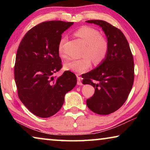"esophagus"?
<instances>
[{
  "label": "esophagus",
  "mask_w": 150,
  "mask_h": 150,
  "mask_svg": "<svg viewBox=\"0 0 150 150\" xmlns=\"http://www.w3.org/2000/svg\"><path fill=\"white\" fill-rule=\"evenodd\" d=\"M77 85H82V82H81V79L78 75H77Z\"/></svg>",
  "instance_id": "1"
}]
</instances>
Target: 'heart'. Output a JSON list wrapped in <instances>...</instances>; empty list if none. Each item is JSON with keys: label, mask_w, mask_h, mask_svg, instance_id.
<instances>
[{"label": "heart", "mask_w": 150, "mask_h": 150, "mask_svg": "<svg viewBox=\"0 0 150 150\" xmlns=\"http://www.w3.org/2000/svg\"><path fill=\"white\" fill-rule=\"evenodd\" d=\"M75 35L83 40L86 44L84 57L79 59H74L65 62L63 68L76 73H83L87 71L92 64V60L95 64L102 63L107 56L109 44L105 37L101 36L100 32L93 28L82 26L77 30ZM65 38L63 37L58 44V52L60 56L64 55L63 44Z\"/></svg>", "instance_id": "1"}]
</instances>
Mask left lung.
<instances>
[{
  "label": "left lung",
  "mask_w": 150,
  "mask_h": 150,
  "mask_svg": "<svg viewBox=\"0 0 150 150\" xmlns=\"http://www.w3.org/2000/svg\"><path fill=\"white\" fill-rule=\"evenodd\" d=\"M86 22L102 28L109 44L105 59L83 75V84L92 85L95 89L93 96L86 103L93 112L107 115L123 105L132 88L133 55L126 37L117 28L103 20H91Z\"/></svg>",
  "instance_id": "1"
}]
</instances>
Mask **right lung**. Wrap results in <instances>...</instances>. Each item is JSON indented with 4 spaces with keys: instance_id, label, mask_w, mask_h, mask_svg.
<instances>
[{
    "instance_id": "add662e5",
    "label": "right lung",
    "mask_w": 150,
    "mask_h": 150,
    "mask_svg": "<svg viewBox=\"0 0 150 150\" xmlns=\"http://www.w3.org/2000/svg\"><path fill=\"white\" fill-rule=\"evenodd\" d=\"M73 24L59 20L42 22L30 30L19 45L14 65L18 95L38 117L56 114L65 94L77 84V77L69 71L60 77L53 76L62 67L58 52L62 34Z\"/></svg>"
}]
</instances>
